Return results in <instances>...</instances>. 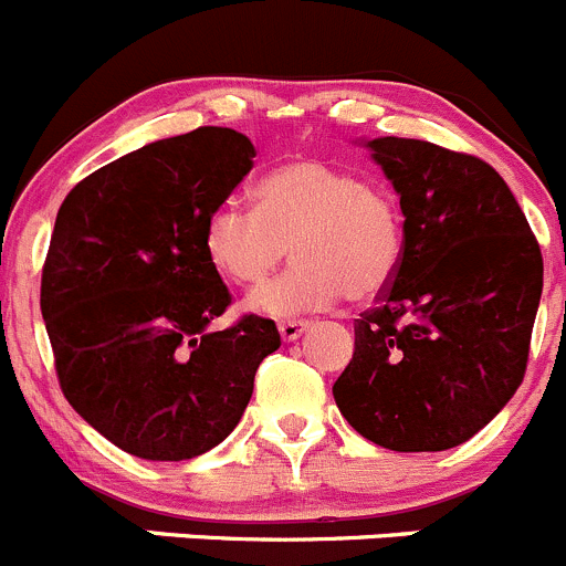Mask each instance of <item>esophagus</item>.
<instances>
[{"label":"esophagus","mask_w":566,"mask_h":566,"mask_svg":"<svg viewBox=\"0 0 566 566\" xmlns=\"http://www.w3.org/2000/svg\"><path fill=\"white\" fill-rule=\"evenodd\" d=\"M283 340H296L307 329V322H300V318H285V322L277 324Z\"/></svg>","instance_id":"34e87169"}]
</instances>
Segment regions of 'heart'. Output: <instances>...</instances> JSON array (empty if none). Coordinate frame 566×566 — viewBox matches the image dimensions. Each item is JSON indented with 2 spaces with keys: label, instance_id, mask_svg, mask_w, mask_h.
Returning <instances> with one entry per match:
<instances>
[{
  "label": "heart",
  "instance_id": "obj_1",
  "mask_svg": "<svg viewBox=\"0 0 566 566\" xmlns=\"http://www.w3.org/2000/svg\"><path fill=\"white\" fill-rule=\"evenodd\" d=\"M405 228L394 195L357 172L294 159L266 172L255 209L228 198L206 217L211 266L237 285H259L289 253L296 264L248 296L250 311L300 316L349 296L368 302L394 283Z\"/></svg>",
  "mask_w": 566,
  "mask_h": 566
}]
</instances>
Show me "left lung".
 Here are the masks:
<instances>
[{
	"instance_id": "8db88e82",
	"label": "left lung",
	"mask_w": 566,
	"mask_h": 566,
	"mask_svg": "<svg viewBox=\"0 0 566 566\" xmlns=\"http://www.w3.org/2000/svg\"><path fill=\"white\" fill-rule=\"evenodd\" d=\"M368 148L399 192L405 244L394 283L355 318L335 405L382 449H454L523 382L539 244L512 189L479 156L405 137Z\"/></svg>"
}]
</instances>
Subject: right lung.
<instances>
[{"mask_svg":"<svg viewBox=\"0 0 566 566\" xmlns=\"http://www.w3.org/2000/svg\"><path fill=\"white\" fill-rule=\"evenodd\" d=\"M253 156L244 134L200 126L91 172L57 211L41 313L60 388L139 460L181 462L220 446L281 346L275 322L255 313L209 329L231 291L206 255V217Z\"/></svg>","mask_w":566,"mask_h":566,"instance_id":"right-lung-1","label":"right lung"}]
</instances>
